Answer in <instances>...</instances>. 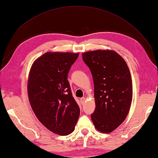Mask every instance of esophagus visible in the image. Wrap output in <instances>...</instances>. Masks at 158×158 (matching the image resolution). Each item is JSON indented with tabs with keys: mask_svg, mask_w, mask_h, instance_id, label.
<instances>
[{
	"mask_svg": "<svg viewBox=\"0 0 158 158\" xmlns=\"http://www.w3.org/2000/svg\"><path fill=\"white\" fill-rule=\"evenodd\" d=\"M80 102H81V103L83 104V103H84V102H85V98H80Z\"/></svg>",
	"mask_w": 158,
	"mask_h": 158,
	"instance_id": "obj_1",
	"label": "esophagus"
}]
</instances>
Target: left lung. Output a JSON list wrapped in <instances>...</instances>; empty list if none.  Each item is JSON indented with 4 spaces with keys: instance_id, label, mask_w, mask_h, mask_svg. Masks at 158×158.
I'll list each match as a JSON object with an SVG mask.
<instances>
[{
    "instance_id": "left-lung-1",
    "label": "left lung",
    "mask_w": 158,
    "mask_h": 158,
    "mask_svg": "<svg viewBox=\"0 0 158 158\" xmlns=\"http://www.w3.org/2000/svg\"><path fill=\"white\" fill-rule=\"evenodd\" d=\"M92 73L95 109L91 118L98 131L109 133L125 121L132 99V84L128 66L114 51L96 50L82 54Z\"/></svg>"
}]
</instances>
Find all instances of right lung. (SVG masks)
Here are the masks:
<instances>
[{
    "instance_id": "add662e5",
    "label": "right lung",
    "mask_w": 158,
    "mask_h": 158,
    "mask_svg": "<svg viewBox=\"0 0 158 158\" xmlns=\"http://www.w3.org/2000/svg\"><path fill=\"white\" fill-rule=\"evenodd\" d=\"M78 55L47 52L33 63L28 79V97L37 118L49 131L62 136L74 131L80 116L67 80Z\"/></svg>"
}]
</instances>
